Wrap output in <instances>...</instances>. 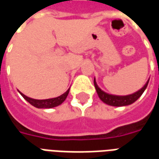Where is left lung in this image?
Returning a JSON list of instances; mask_svg holds the SVG:
<instances>
[{
    "mask_svg": "<svg viewBox=\"0 0 159 159\" xmlns=\"http://www.w3.org/2000/svg\"><path fill=\"white\" fill-rule=\"evenodd\" d=\"M149 83V79L147 80L146 84L144 85L140 90H138L135 93H132V94H128V95H123V96H120V95H113V94H109V93L104 92L103 90H101L97 85L96 82H95V78L93 79V83H94V87L97 91V93L100 97V99L104 103L107 104L109 106H112V107H124V106H129L130 104L134 103V101H136L141 94L144 93V91L147 89V85Z\"/></svg>",
    "mask_w": 159,
    "mask_h": 159,
    "instance_id": "1",
    "label": "left lung"
}]
</instances>
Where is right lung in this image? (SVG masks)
I'll return each instance as SVG.
<instances>
[{
	"instance_id": "obj_1",
	"label": "right lung",
	"mask_w": 159,
	"mask_h": 159,
	"mask_svg": "<svg viewBox=\"0 0 159 159\" xmlns=\"http://www.w3.org/2000/svg\"><path fill=\"white\" fill-rule=\"evenodd\" d=\"M20 94L22 95L23 98L25 100H27L30 105H32L33 107H36V108H52L59 106L60 104H62L65 100L66 99V97L68 95L70 91V88L66 90V92L62 93L61 95H59L55 98H51V99H46V100H36V99H33L30 97L26 96L25 93H23L22 92H20L18 89Z\"/></svg>"
}]
</instances>
